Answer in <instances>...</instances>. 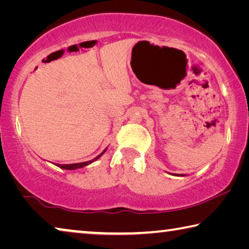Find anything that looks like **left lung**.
I'll return each mask as SVG.
<instances>
[{
	"instance_id": "left-lung-1",
	"label": "left lung",
	"mask_w": 249,
	"mask_h": 249,
	"mask_svg": "<svg viewBox=\"0 0 249 249\" xmlns=\"http://www.w3.org/2000/svg\"><path fill=\"white\" fill-rule=\"evenodd\" d=\"M176 176H181V177H183V176H185V175H176Z\"/></svg>"
}]
</instances>
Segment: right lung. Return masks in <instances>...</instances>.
<instances>
[{"instance_id":"right-lung-1","label":"right lung","mask_w":249,"mask_h":249,"mask_svg":"<svg viewBox=\"0 0 249 249\" xmlns=\"http://www.w3.org/2000/svg\"><path fill=\"white\" fill-rule=\"evenodd\" d=\"M107 148H105L102 153H101L99 156H96V157L94 159L92 160H89V161H84V162H79V163H69V165H61V163H53L54 166H57L59 168H61V169H65V170H75V169H79V168H83L86 167L88 165H90V163H92L93 161H95V160H98L101 156H102L105 151H107Z\"/></svg>"}]
</instances>
